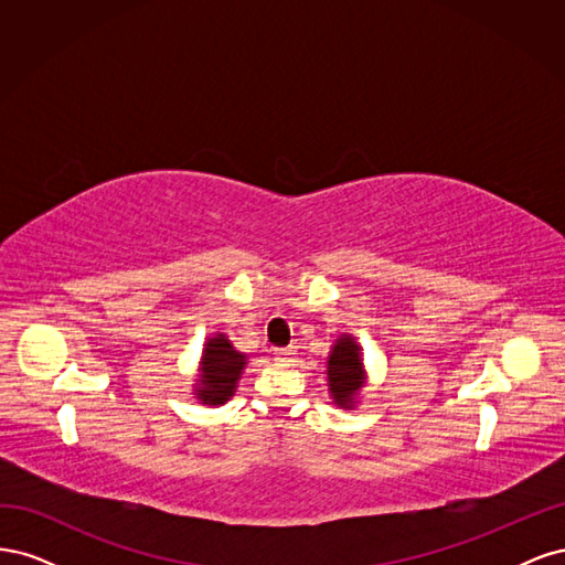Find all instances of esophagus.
Listing matches in <instances>:
<instances>
[{"mask_svg":"<svg viewBox=\"0 0 565 565\" xmlns=\"http://www.w3.org/2000/svg\"><path fill=\"white\" fill-rule=\"evenodd\" d=\"M273 355H276L278 363H289L295 358V351L292 349H276V353Z\"/></svg>","mask_w":565,"mask_h":565,"instance_id":"1","label":"esophagus"}]
</instances>
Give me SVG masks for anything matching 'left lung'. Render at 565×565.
I'll use <instances>...</instances> for the list:
<instances>
[{"instance_id":"obj_1","label":"left lung","mask_w":565,"mask_h":565,"mask_svg":"<svg viewBox=\"0 0 565 565\" xmlns=\"http://www.w3.org/2000/svg\"><path fill=\"white\" fill-rule=\"evenodd\" d=\"M328 391L330 398L341 409H355L361 403V393L367 384V372L363 363V347L353 334H339L328 355Z\"/></svg>"}]
</instances>
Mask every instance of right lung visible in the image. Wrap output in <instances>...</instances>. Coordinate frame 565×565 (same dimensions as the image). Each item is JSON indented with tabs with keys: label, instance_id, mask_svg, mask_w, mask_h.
<instances>
[{
	"label": "right lung",
	"instance_id": "1",
	"mask_svg": "<svg viewBox=\"0 0 565 565\" xmlns=\"http://www.w3.org/2000/svg\"><path fill=\"white\" fill-rule=\"evenodd\" d=\"M247 363V353L237 351L224 332L207 337L198 363L193 396L207 407L228 403L235 396L237 382H241Z\"/></svg>",
	"mask_w": 565,
	"mask_h": 565
}]
</instances>
